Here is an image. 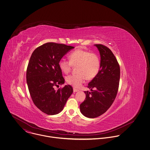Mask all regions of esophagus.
I'll use <instances>...</instances> for the list:
<instances>
[{"instance_id":"34e87169","label":"esophagus","mask_w":150,"mask_h":150,"mask_svg":"<svg viewBox=\"0 0 150 150\" xmlns=\"http://www.w3.org/2000/svg\"><path fill=\"white\" fill-rule=\"evenodd\" d=\"M73 90H74V92H78V91H79V90H78V89H76V88H73Z\"/></svg>"}]
</instances>
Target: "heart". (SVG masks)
Returning a JSON list of instances; mask_svg holds the SVG:
<instances>
[{
	"label": "heart",
	"mask_w": 150,
	"mask_h": 150,
	"mask_svg": "<svg viewBox=\"0 0 150 150\" xmlns=\"http://www.w3.org/2000/svg\"><path fill=\"white\" fill-rule=\"evenodd\" d=\"M69 60L62 59L59 62V66L64 74L70 72L72 67H76V74H72L66 77L68 84L78 88L86 80L94 78L100 71V60L99 56L96 53L88 50H77L69 55Z\"/></svg>",
	"instance_id": "heart-1"
}]
</instances>
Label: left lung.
Instances as JSON below:
<instances>
[{
  "label": "left lung",
  "instance_id": "8db88e82",
  "mask_svg": "<svg viewBox=\"0 0 150 150\" xmlns=\"http://www.w3.org/2000/svg\"><path fill=\"white\" fill-rule=\"evenodd\" d=\"M99 50L100 68L97 75L88 84L91 91H86V98L80 105L82 115L96 118L105 113L116 97L120 77V68L111 50L102 44L94 45Z\"/></svg>",
  "mask_w": 150,
  "mask_h": 150
}]
</instances>
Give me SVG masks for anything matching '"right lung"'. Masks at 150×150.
<instances>
[{
    "label": "right lung",
    "mask_w": 150,
    "mask_h": 150,
    "mask_svg": "<svg viewBox=\"0 0 150 150\" xmlns=\"http://www.w3.org/2000/svg\"><path fill=\"white\" fill-rule=\"evenodd\" d=\"M74 47L63 44L47 42L34 50L26 70V82L34 105L48 115L61 112L73 93L70 85L57 91L54 86L65 80L59 66L60 59Z\"/></svg>",
    "instance_id": "add662e5"
}]
</instances>
